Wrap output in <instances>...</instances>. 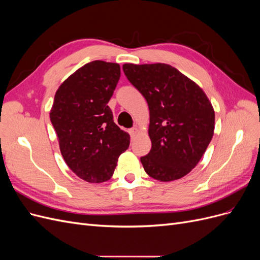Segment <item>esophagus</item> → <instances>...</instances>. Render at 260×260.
<instances>
[{
	"mask_svg": "<svg viewBox=\"0 0 260 260\" xmlns=\"http://www.w3.org/2000/svg\"><path fill=\"white\" fill-rule=\"evenodd\" d=\"M138 132H139V130L137 128H132V129L129 130V133H130L131 138H135L138 135Z\"/></svg>",
	"mask_w": 260,
	"mask_h": 260,
	"instance_id": "34e87169",
	"label": "esophagus"
}]
</instances>
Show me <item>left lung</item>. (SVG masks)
<instances>
[{
    "mask_svg": "<svg viewBox=\"0 0 260 260\" xmlns=\"http://www.w3.org/2000/svg\"><path fill=\"white\" fill-rule=\"evenodd\" d=\"M122 69L149 108L152 148L141 157L145 172L161 182L184 177L214 136L215 112L205 92L168 64H124Z\"/></svg>",
    "mask_w": 260,
    "mask_h": 260,
    "instance_id": "obj_1",
    "label": "left lung"
}]
</instances>
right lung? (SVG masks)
<instances>
[{"label":"right lung","mask_w":260,"mask_h":260,"mask_svg":"<svg viewBox=\"0 0 260 260\" xmlns=\"http://www.w3.org/2000/svg\"><path fill=\"white\" fill-rule=\"evenodd\" d=\"M120 78L116 62L93 60L69 76L55 93L50 112L60 153L82 180L102 183L112 178L130 136L114 122L107 103Z\"/></svg>","instance_id":"obj_1"}]
</instances>
